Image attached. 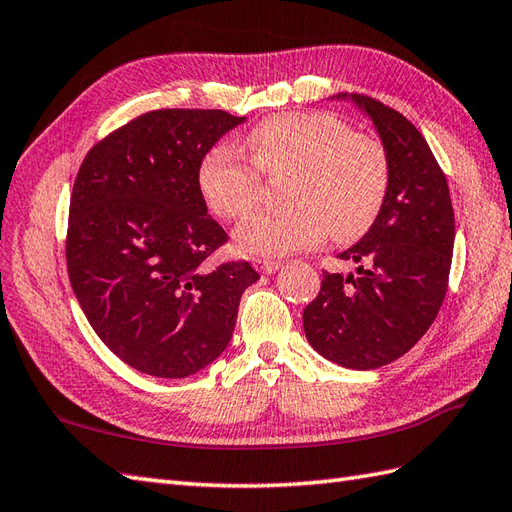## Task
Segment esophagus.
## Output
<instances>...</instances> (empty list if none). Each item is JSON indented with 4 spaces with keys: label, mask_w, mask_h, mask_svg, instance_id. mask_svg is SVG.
Masks as SVG:
<instances>
[{
    "label": "esophagus",
    "mask_w": 512,
    "mask_h": 512,
    "mask_svg": "<svg viewBox=\"0 0 512 512\" xmlns=\"http://www.w3.org/2000/svg\"><path fill=\"white\" fill-rule=\"evenodd\" d=\"M255 266L264 272V275H272V272H277L281 268V261L277 259H255Z\"/></svg>",
    "instance_id": "obj_1"
}]
</instances>
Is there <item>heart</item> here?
I'll return each mask as SVG.
<instances>
[{
    "label": "heart",
    "mask_w": 512,
    "mask_h": 512,
    "mask_svg": "<svg viewBox=\"0 0 512 512\" xmlns=\"http://www.w3.org/2000/svg\"><path fill=\"white\" fill-rule=\"evenodd\" d=\"M251 157L231 144L207 150L198 165V189L224 220L251 213L264 173L281 183L285 205L259 211L235 231L248 255H285L329 235L353 242L373 227L390 185V161L382 141L358 133L325 111L268 117L246 137Z\"/></svg>",
    "instance_id": "1"
}]
</instances>
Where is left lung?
Instances as JSON below:
<instances>
[{
  "label": "left lung",
  "mask_w": 512,
  "mask_h": 512,
  "mask_svg": "<svg viewBox=\"0 0 512 512\" xmlns=\"http://www.w3.org/2000/svg\"><path fill=\"white\" fill-rule=\"evenodd\" d=\"M351 100L377 128L390 185L373 227L338 255L358 264L355 275L323 270L320 292L303 310V329L329 362L368 371L408 353L434 323L447 294L456 229L447 178L417 126L368 95L353 93Z\"/></svg>",
  "instance_id": "left-lung-1"
}]
</instances>
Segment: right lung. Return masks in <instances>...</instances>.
<instances>
[{
  "label": "right lung",
  "mask_w": 512,
  "mask_h": 512,
  "mask_svg": "<svg viewBox=\"0 0 512 512\" xmlns=\"http://www.w3.org/2000/svg\"><path fill=\"white\" fill-rule=\"evenodd\" d=\"M218 109H159L98 141L69 202L67 272L95 334L152 377H189L233 336L248 261L207 259L227 233L207 216L198 165L242 124Z\"/></svg>",
  "instance_id": "right-lung-1"
}]
</instances>
